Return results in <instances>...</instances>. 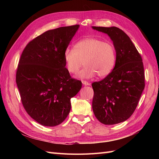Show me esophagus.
Listing matches in <instances>:
<instances>
[{
  "label": "esophagus",
  "mask_w": 159,
  "mask_h": 159,
  "mask_svg": "<svg viewBox=\"0 0 159 159\" xmlns=\"http://www.w3.org/2000/svg\"><path fill=\"white\" fill-rule=\"evenodd\" d=\"M81 82H82V84L84 85H90V83L88 82V81H81Z\"/></svg>",
  "instance_id": "esophagus-1"
}]
</instances>
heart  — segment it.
Segmentation results:
<instances>
[{
	"mask_svg": "<svg viewBox=\"0 0 159 159\" xmlns=\"http://www.w3.org/2000/svg\"><path fill=\"white\" fill-rule=\"evenodd\" d=\"M67 69L70 73L80 71L81 78H91L96 74L104 78L112 71L116 60V53L111 42L96 38H86L76 43L75 48H68L64 52Z\"/></svg>",
	"mask_w": 159,
	"mask_h": 159,
	"instance_id": "b5f03b06",
	"label": "heart"
}]
</instances>
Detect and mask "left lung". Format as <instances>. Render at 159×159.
<instances>
[{
    "label": "left lung",
    "mask_w": 159,
    "mask_h": 159,
    "mask_svg": "<svg viewBox=\"0 0 159 159\" xmlns=\"http://www.w3.org/2000/svg\"><path fill=\"white\" fill-rule=\"evenodd\" d=\"M92 28L107 34L116 52L112 71L103 80L92 84L93 111L102 123L117 124L131 116L145 88L143 60L130 38L119 28Z\"/></svg>",
    "instance_id": "8db88e82"
}]
</instances>
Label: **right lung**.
<instances>
[{
    "label": "right lung",
    "mask_w": 159,
    "mask_h": 159,
    "mask_svg": "<svg viewBox=\"0 0 159 159\" xmlns=\"http://www.w3.org/2000/svg\"><path fill=\"white\" fill-rule=\"evenodd\" d=\"M80 25L64 26L42 34L23 50L16 81L28 114L43 126L63 122L71 109L70 99L81 88L66 68L64 52Z\"/></svg>",
    "instance_id": "right-lung-1"
}]
</instances>
